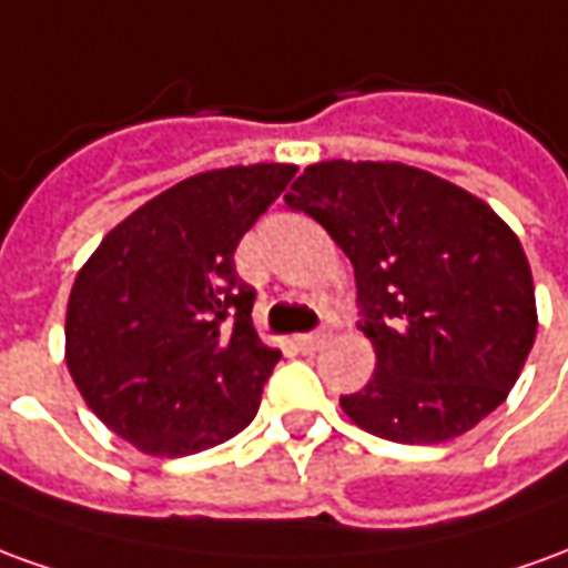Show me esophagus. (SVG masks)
<instances>
[{
	"label": "esophagus",
	"mask_w": 568,
	"mask_h": 568,
	"mask_svg": "<svg viewBox=\"0 0 568 568\" xmlns=\"http://www.w3.org/2000/svg\"><path fill=\"white\" fill-rule=\"evenodd\" d=\"M297 347L304 353H316L323 351L325 344H328V332H311V335H297Z\"/></svg>",
	"instance_id": "34e87169"
}]
</instances>
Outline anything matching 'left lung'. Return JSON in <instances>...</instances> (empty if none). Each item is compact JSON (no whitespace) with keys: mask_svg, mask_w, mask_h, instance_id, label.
<instances>
[{"mask_svg":"<svg viewBox=\"0 0 568 568\" xmlns=\"http://www.w3.org/2000/svg\"><path fill=\"white\" fill-rule=\"evenodd\" d=\"M285 202L351 257L375 375L341 396L356 427L446 443L501 406L538 332L517 233L486 202L403 162H313Z\"/></svg>","mask_w":568,"mask_h":568,"instance_id":"left-lung-1","label":"left lung"}]
</instances>
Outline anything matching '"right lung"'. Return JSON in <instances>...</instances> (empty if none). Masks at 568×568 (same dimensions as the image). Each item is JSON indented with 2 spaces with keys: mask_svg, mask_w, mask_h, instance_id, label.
<instances>
[{
  "mask_svg": "<svg viewBox=\"0 0 568 568\" xmlns=\"http://www.w3.org/2000/svg\"><path fill=\"white\" fill-rule=\"evenodd\" d=\"M297 165L193 174L106 233L67 301V368L134 449L181 458L255 418L283 353L257 338L233 252Z\"/></svg>",
  "mask_w": 568,
  "mask_h": 568,
  "instance_id": "right-lung-1",
  "label": "right lung"
}]
</instances>
